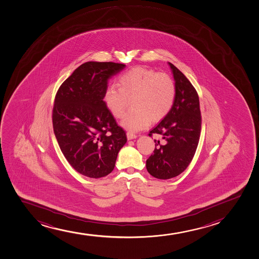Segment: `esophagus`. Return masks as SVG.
Here are the masks:
<instances>
[{"label":"esophagus","mask_w":259,"mask_h":259,"mask_svg":"<svg viewBox=\"0 0 259 259\" xmlns=\"http://www.w3.org/2000/svg\"><path fill=\"white\" fill-rule=\"evenodd\" d=\"M137 137V135H135L134 133H132V132H127V138H128V140L136 139Z\"/></svg>","instance_id":"34e87169"}]
</instances>
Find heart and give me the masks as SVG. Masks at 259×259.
<instances>
[{"instance_id": "b5f03b06", "label": "heart", "mask_w": 259, "mask_h": 259, "mask_svg": "<svg viewBox=\"0 0 259 259\" xmlns=\"http://www.w3.org/2000/svg\"><path fill=\"white\" fill-rule=\"evenodd\" d=\"M118 87L110 85L104 91V104L110 114L121 118L128 101L135 110L126 114L122 126L128 131L148 128L151 121L159 122L172 110L176 97V85L169 75L153 69L137 66L118 77Z\"/></svg>"}]
</instances>
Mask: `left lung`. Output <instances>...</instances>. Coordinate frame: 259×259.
I'll return each mask as SVG.
<instances>
[{"label":"left lung","mask_w":259,"mask_h":259,"mask_svg":"<svg viewBox=\"0 0 259 259\" xmlns=\"http://www.w3.org/2000/svg\"><path fill=\"white\" fill-rule=\"evenodd\" d=\"M168 64L176 81V101L167 116L149 132V137L157 134L163 140H155L154 154L146 161L148 172L161 180L178 176L188 167L196 152L201 131L196 90L182 71Z\"/></svg>","instance_id":"1"}]
</instances>
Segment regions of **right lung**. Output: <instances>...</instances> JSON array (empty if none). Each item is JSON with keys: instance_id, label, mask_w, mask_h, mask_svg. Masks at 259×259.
<instances>
[{"instance_id": "1", "label": "right lung", "mask_w": 259, "mask_h": 259, "mask_svg": "<svg viewBox=\"0 0 259 259\" xmlns=\"http://www.w3.org/2000/svg\"><path fill=\"white\" fill-rule=\"evenodd\" d=\"M124 67L118 63H83L55 96L53 126L60 149L77 172L90 178L112 172L127 142L125 131L103 100L108 79Z\"/></svg>"}]
</instances>
